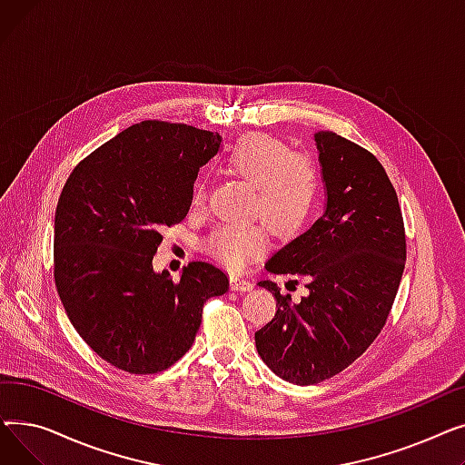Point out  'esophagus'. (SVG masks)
Listing matches in <instances>:
<instances>
[{"label": "esophagus", "instance_id": "esophagus-1", "mask_svg": "<svg viewBox=\"0 0 465 465\" xmlns=\"http://www.w3.org/2000/svg\"><path fill=\"white\" fill-rule=\"evenodd\" d=\"M230 282H232V290H237V292H251L254 288V282L251 279H242L239 275H232Z\"/></svg>", "mask_w": 465, "mask_h": 465}]
</instances>
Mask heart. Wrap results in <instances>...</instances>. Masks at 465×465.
<instances>
[{
	"instance_id": "1",
	"label": "heart",
	"mask_w": 465,
	"mask_h": 465,
	"mask_svg": "<svg viewBox=\"0 0 465 465\" xmlns=\"http://www.w3.org/2000/svg\"><path fill=\"white\" fill-rule=\"evenodd\" d=\"M233 177L254 186L251 214L263 216L277 233L298 230L321 195V171L316 162L267 134H249L237 139L224 156ZM205 184L198 183L192 203L202 205ZM267 247V228L260 223L245 226H218L205 239V251L232 270H242Z\"/></svg>"
}]
</instances>
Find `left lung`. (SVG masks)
<instances>
[{
	"label": "left lung",
	"mask_w": 465,
	"mask_h": 465,
	"mask_svg": "<svg viewBox=\"0 0 465 465\" xmlns=\"http://www.w3.org/2000/svg\"><path fill=\"white\" fill-rule=\"evenodd\" d=\"M326 211L265 263L272 273L305 277L309 296L292 305L273 281L277 312L254 333L275 375L300 386L322 382L360 358L396 300L405 267L398 193L381 162L333 132L314 134Z\"/></svg>",
	"instance_id": "left-lung-1"
}]
</instances>
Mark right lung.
I'll return each instance as SVG.
<instances>
[{"mask_svg": "<svg viewBox=\"0 0 465 465\" xmlns=\"http://www.w3.org/2000/svg\"><path fill=\"white\" fill-rule=\"evenodd\" d=\"M218 134L143 120L69 175L54 218V281L86 345L134 375L167 370L192 347L203 303L228 292L224 272L192 262L179 281L156 273L162 232L186 216L193 181Z\"/></svg>", "mask_w": 465, "mask_h": 465, "instance_id": "1", "label": "right lung"}]
</instances>
